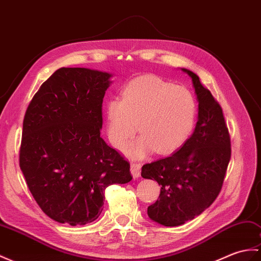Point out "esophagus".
Masks as SVG:
<instances>
[{"mask_svg": "<svg viewBox=\"0 0 261 261\" xmlns=\"http://www.w3.org/2000/svg\"><path fill=\"white\" fill-rule=\"evenodd\" d=\"M130 170H131V173L133 175V178H138L139 175H140V172H141L140 163L132 162L131 166H130Z\"/></svg>", "mask_w": 261, "mask_h": 261, "instance_id": "34e87169", "label": "esophagus"}]
</instances>
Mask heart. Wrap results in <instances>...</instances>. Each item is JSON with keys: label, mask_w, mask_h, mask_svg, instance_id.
Returning <instances> with one entry per match:
<instances>
[{"label": "heart", "mask_w": 261, "mask_h": 261, "mask_svg": "<svg viewBox=\"0 0 261 261\" xmlns=\"http://www.w3.org/2000/svg\"><path fill=\"white\" fill-rule=\"evenodd\" d=\"M196 101L185 88L174 87L152 75L130 81L121 100L113 98L106 107L107 135L114 148L122 149L138 131L141 137L126 149L133 158L150 151L169 153L182 145L195 125Z\"/></svg>", "instance_id": "obj_1"}]
</instances>
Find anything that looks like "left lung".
<instances>
[{
  "instance_id": "left-lung-1",
  "label": "left lung",
  "mask_w": 261,
  "mask_h": 261,
  "mask_svg": "<svg viewBox=\"0 0 261 261\" xmlns=\"http://www.w3.org/2000/svg\"><path fill=\"white\" fill-rule=\"evenodd\" d=\"M199 102L192 136L177 152L142 167L144 179L161 186L160 196L148 207L151 220L166 227L184 225L209 208L221 191L231 144L222 109L190 70Z\"/></svg>"
}]
</instances>
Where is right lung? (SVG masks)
I'll return each mask as SVG.
<instances>
[{
  "label": "right lung",
  "mask_w": 261,
  "mask_h": 261,
  "mask_svg": "<svg viewBox=\"0 0 261 261\" xmlns=\"http://www.w3.org/2000/svg\"><path fill=\"white\" fill-rule=\"evenodd\" d=\"M110 77L86 68L59 69L24 116L20 168L39 207L60 223L98 219L106 188L132 180L130 163L100 137Z\"/></svg>",
  "instance_id": "add662e5"
}]
</instances>
